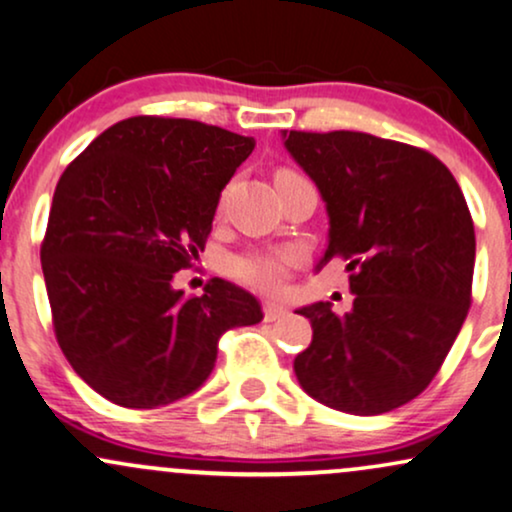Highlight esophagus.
<instances>
[{"label":"esophagus","mask_w":512,"mask_h":512,"mask_svg":"<svg viewBox=\"0 0 512 512\" xmlns=\"http://www.w3.org/2000/svg\"><path fill=\"white\" fill-rule=\"evenodd\" d=\"M262 312H264V319H267V322H276V319L288 315V307H283L281 303H264Z\"/></svg>","instance_id":"1"}]
</instances>
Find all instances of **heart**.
Instances as JSON below:
<instances>
[{
	"label": "heart",
	"instance_id": "obj_1",
	"mask_svg": "<svg viewBox=\"0 0 512 512\" xmlns=\"http://www.w3.org/2000/svg\"><path fill=\"white\" fill-rule=\"evenodd\" d=\"M279 174H291V171L283 169ZM293 260V250H252L231 262V274L262 291H276L286 279V269Z\"/></svg>",
	"mask_w": 512,
	"mask_h": 512
}]
</instances>
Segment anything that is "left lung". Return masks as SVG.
<instances>
[{
  "label": "left lung",
  "instance_id": "obj_1",
  "mask_svg": "<svg viewBox=\"0 0 512 512\" xmlns=\"http://www.w3.org/2000/svg\"><path fill=\"white\" fill-rule=\"evenodd\" d=\"M329 214L322 264L348 262L353 310L300 307L312 343L300 386L350 415H381L432 384L472 303L474 224L446 164L357 131H283Z\"/></svg>",
  "mask_w": 512,
  "mask_h": 512
}]
</instances>
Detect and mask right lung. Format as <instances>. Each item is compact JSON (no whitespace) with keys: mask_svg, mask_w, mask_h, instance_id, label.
I'll return each mask as SVG.
<instances>
[{"mask_svg":"<svg viewBox=\"0 0 512 512\" xmlns=\"http://www.w3.org/2000/svg\"><path fill=\"white\" fill-rule=\"evenodd\" d=\"M255 140L190 119L133 116L61 174L40 260L61 353L121 408L169 405L205 384L233 326L262 322L243 288L176 291L205 250L219 195Z\"/></svg>","mask_w":512,"mask_h":512,"instance_id":"add662e5","label":"right lung"}]
</instances>
